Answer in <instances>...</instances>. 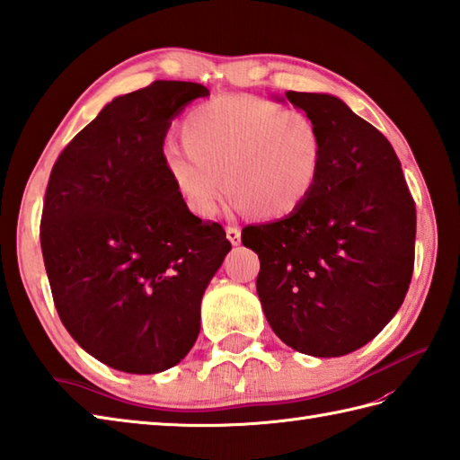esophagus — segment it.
<instances>
[{
  "instance_id": "obj_1",
  "label": "esophagus",
  "mask_w": 460,
  "mask_h": 460,
  "mask_svg": "<svg viewBox=\"0 0 460 460\" xmlns=\"http://www.w3.org/2000/svg\"><path fill=\"white\" fill-rule=\"evenodd\" d=\"M240 236H242V230L238 226H228L226 228V238L230 240V243H234V246H238V243H240Z\"/></svg>"
}]
</instances>
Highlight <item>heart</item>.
<instances>
[{"mask_svg":"<svg viewBox=\"0 0 460 460\" xmlns=\"http://www.w3.org/2000/svg\"><path fill=\"white\" fill-rule=\"evenodd\" d=\"M185 149L163 151V169L200 218L218 210L226 187L240 208L263 220L297 212L319 182L323 137L313 118L258 96H222L190 110Z\"/></svg>","mask_w":460,"mask_h":460,"instance_id":"obj_1","label":"heart"}]
</instances>
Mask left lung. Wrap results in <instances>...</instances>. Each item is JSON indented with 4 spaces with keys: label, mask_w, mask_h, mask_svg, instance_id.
<instances>
[{
    "label": "left lung",
    "mask_w": 460,
    "mask_h": 460,
    "mask_svg": "<svg viewBox=\"0 0 460 460\" xmlns=\"http://www.w3.org/2000/svg\"><path fill=\"white\" fill-rule=\"evenodd\" d=\"M323 137L313 195L288 218L246 226L273 332L331 358L370 342L402 307L415 260V202L390 141L342 100L285 92Z\"/></svg>",
    "instance_id": "8db88e82"
}]
</instances>
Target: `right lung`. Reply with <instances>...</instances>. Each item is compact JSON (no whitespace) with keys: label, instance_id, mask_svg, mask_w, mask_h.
I'll list each match as a JSON object with an SVG mask.
<instances>
[{"label":"right lung","instance_id":"add662e5","mask_svg":"<svg viewBox=\"0 0 460 460\" xmlns=\"http://www.w3.org/2000/svg\"><path fill=\"white\" fill-rule=\"evenodd\" d=\"M207 86L155 80L114 98L60 153L40 250L70 336L111 368L157 374L200 332V301L232 243L195 217L163 169L171 119Z\"/></svg>","mask_w":460,"mask_h":460}]
</instances>
